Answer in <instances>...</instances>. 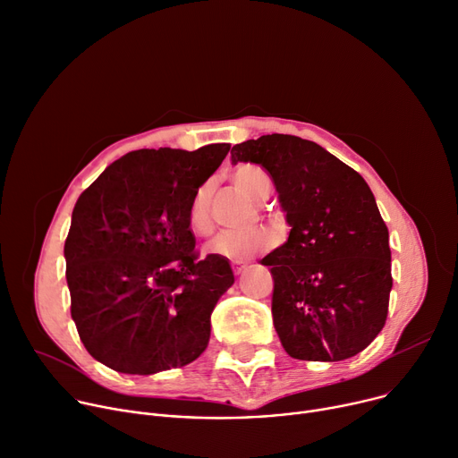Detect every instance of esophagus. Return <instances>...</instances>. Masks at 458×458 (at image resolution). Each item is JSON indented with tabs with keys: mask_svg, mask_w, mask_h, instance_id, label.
I'll use <instances>...</instances> for the list:
<instances>
[{
	"mask_svg": "<svg viewBox=\"0 0 458 458\" xmlns=\"http://www.w3.org/2000/svg\"><path fill=\"white\" fill-rule=\"evenodd\" d=\"M230 265H232L233 274H242V272L247 270V265H245V263H241V261H232Z\"/></svg>",
	"mask_w": 458,
	"mask_h": 458,
	"instance_id": "1",
	"label": "esophagus"
}]
</instances>
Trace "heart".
<instances>
[{
	"instance_id": "b5f03b06",
	"label": "heart",
	"mask_w": 458,
	"mask_h": 458,
	"mask_svg": "<svg viewBox=\"0 0 458 458\" xmlns=\"http://www.w3.org/2000/svg\"><path fill=\"white\" fill-rule=\"evenodd\" d=\"M232 180L239 191L254 200H263L270 191L268 174L252 164H241L232 171ZM211 186L202 184L190 200L188 206V225L199 235H208L213 228L211 213ZM272 245V235L265 228L247 230H225L213 237L208 245V252L230 261H245Z\"/></svg>"
}]
</instances>
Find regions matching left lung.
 <instances>
[{
	"label": "left lung",
	"mask_w": 458,
	"mask_h": 458,
	"mask_svg": "<svg viewBox=\"0 0 458 458\" xmlns=\"http://www.w3.org/2000/svg\"><path fill=\"white\" fill-rule=\"evenodd\" d=\"M261 165L287 213L285 245L263 258L272 318L300 360H343L383 329L392 289L388 228L364 178L315 141L267 134L232 147Z\"/></svg>",
	"instance_id": "obj_1"
}]
</instances>
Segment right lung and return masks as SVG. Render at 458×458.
<instances>
[{
    "label": "right lung",
    "mask_w": 458,
    "mask_h": 458,
    "mask_svg": "<svg viewBox=\"0 0 458 458\" xmlns=\"http://www.w3.org/2000/svg\"><path fill=\"white\" fill-rule=\"evenodd\" d=\"M228 150L140 148L79 197L64 245L72 318L108 369L148 376L206 350L211 311L233 272L225 258L195 250L188 206Z\"/></svg>",
    "instance_id": "add662e5"
}]
</instances>
